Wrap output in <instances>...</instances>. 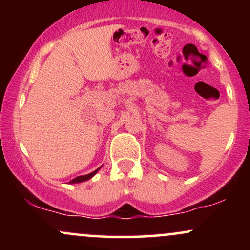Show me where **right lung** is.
Segmentation results:
<instances>
[{
  "label": "right lung",
  "mask_w": 250,
  "mask_h": 250,
  "mask_svg": "<svg viewBox=\"0 0 250 250\" xmlns=\"http://www.w3.org/2000/svg\"><path fill=\"white\" fill-rule=\"evenodd\" d=\"M99 169H96V170H94L93 173H90V174H88V175H82V176H77V177H75V179L71 180L70 183H80V182H83V181H87L89 179H91V177H93L94 175H95L97 171H99Z\"/></svg>",
  "instance_id": "obj_1"
}]
</instances>
